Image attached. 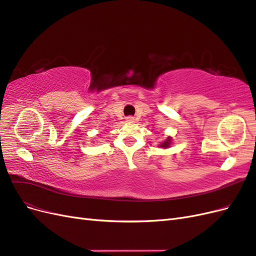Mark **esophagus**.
Returning <instances> with one entry per match:
<instances>
[{
    "label": "esophagus",
    "mask_w": 256,
    "mask_h": 256,
    "mask_svg": "<svg viewBox=\"0 0 256 256\" xmlns=\"http://www.w3.org/2000/svg\"><path fill=\"white\" fill-rule=\"evenodd\" d=\"M126 122H134V116H127Z\"/></svg>",
    "instance_id": "esophagus-1"
}]
</instances>
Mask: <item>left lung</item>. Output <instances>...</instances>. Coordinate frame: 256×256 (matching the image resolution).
Returning a JSON list of instances; mask_svg holds the SVG:
<instances>
[{"instance_id":"8db88e82","label":"left lung","mask_w":256,"mask_h":256,"mask_svg":"<svg viewBox=\"0 0 256 256\" xmlns=\"http://www.w3.org/2000/svg\"><path fill=\"white\" fill-rule=\"evenodd\" d=\"M171 136H168V138H166V140L164 141V142H162L159 146L160 147H164V148H168V147L170 146V145H171V143H172V140H171Z\"/></svg>"}]
</instances>
